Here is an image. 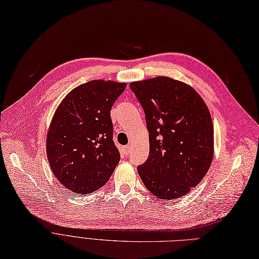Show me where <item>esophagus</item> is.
Wrapping results in <instances>:
<instances>
[{
  "label": "esophagus",
  "mask_w": 259,
  "mask_h": 259,
  "mask_svg": "<svg viewBox=\"0 0 259 259\" xmlns=\"http://www.w3.org/2000/svg\"><path fill=\"white\" fill-rule=\"evenodd\" d=\"M131 151H132V145H125L124 147H123V152H124V154L127 156L131 154Z\"/></svg>",
  "instance_id": "34e87169"
}]
</instances>
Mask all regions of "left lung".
I'll list each match as a JSON object with an SVG mask.
<instances>
[{"label": "left lung", "mask_w": 259, "mask_h": 259, "mask_svg": "<svg viewBox=\"0 0 259 259\" xmlns=\"http://www.w3.org/2000/svg\"><path fill=\"white\" fill-rule=\"evenodd\" d=\"M145 114L150 154L137 167L145 188L159 199H177L198 184L214 156L213 121L189 84L168 77L132 82Z\"/></svg>", "instance_id": "8db88e82"}]
</instances>
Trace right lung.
Listing matches in <instances>:
<instances>
[{"label":"right lung","mask_w":259,"mask_h":259,"mask_svg":"<svg viewBox=\"0 0 259 259\" xmlns=\"http://www.w3.org/2000/svg\"><path fill=\"white\" fill-rule=\"evenodd\" d=\"M126 83L93 80L70 91L56 109L46 137L49 165L67 190L86 195L108 181L120 161L110 109Z\"/></svg>","instance_id":"right-lung-1"}]
</instances>
